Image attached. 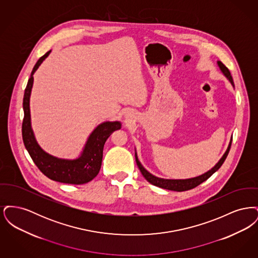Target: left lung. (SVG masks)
<instances>
[{
	"mask_svg": "<svg viewBox=\"0 0 258 258\" xmlns=\"http://www.w3.org/2000/svg\"><path fill=\"white\" fill-rule=\"evenodd\" d=\"M217 64L219 67V69L221 70V74H223L227 80L230 82V84L233 86L234 88V82L233 79H232V76L230 74V72L228 71V69L221 62V61H217ZM231 143H232V136H231V139H230V142L228 144V147L226 149L225 153L223 154V156L221 157V160H219L216 165L214 167H212L210 170H208L199 176L197 177H192V178H187V179H164V178H160V177H157L155 175H153L152 173L148 171L147 169L141 164V162L138 160V157H137V153H136V149H135V160H136V163H137V166L139 168L140 172L142 173L143 177L147 180L148 182L150 184H154L156 186H159L161 188H165V189H168V190H174V191H184V190H188V189H191L194 187L197 186L198 184L205 182L207 179H209L214 173L216 171H218L220 169L222 163L224 162V160L226 159L228 153H229V150H230V146H231Z\"/></svg>",
	"mask_w": 258,
	"mask_h": 258,
	"instance_id": "8db88e82",
	"label": "left lung"
}]
</instances>
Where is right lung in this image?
I'll return each instance as SVG.
<instances>
[{
  "label": "right lung",
  "instance_id": "right-lung-1",
  "mask_svg": "<svg viewBox=\"0 0 258 258\" xmlns=\"http://www.w3.org/2000/svg\"><path fill=\"white\" fill-rule=\"evenodd\" d=\"M50 53L51 50L37 61L25 89L24 120L22 123L23 142L38 169L51 180L64 184H86L98 175L101 167L105 141L113 132L122 127V123L120 121H105L99 123L87 138L80 155L74 159L55 157L40 147L32 127L30 98L34 84V74Z\"/></svg>",
  "mask_w": 258,
  "mask_h": 258
}]
</instances>
